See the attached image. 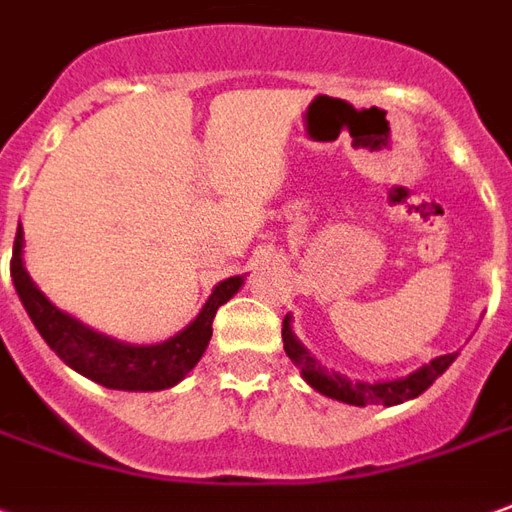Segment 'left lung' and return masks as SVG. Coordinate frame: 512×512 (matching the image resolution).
<instances>
[{"instance_id":"1","label":"left lung","mask_w":512,"mask_h":512,"mask_svg":"<svg viewBox=\"0 0 512 512\" xmlns=\"http://www.w3.org/2000/svg\"><path fill=\"white\" fill-rule=\"evenodd\" d=\"M281 336H284V350L286 355L295 361V366L300 369V375L306 378V383L314 391H320L331 400L347 402V405H400L405 400H413L419 397L422 391H427L436 378H441L449 369V364L458 358V353H447L433 358L430 364L419 366L416 372H411L408 378L386 380V383H361V380H350L339 375V372H328L325 366L308 353L303 344L297 342V336L292 333V322L289 317H284V328H281Z\"/></svg>"}]
</instances>
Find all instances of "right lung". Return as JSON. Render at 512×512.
Instances as JSON below:
<instances>
[{
	"instance_id": "add662e5",
	"label": "right lung",
	"mask_w": 512,
	"mask_h": 512,
	"mask_svg": "<svg viewBox=\"0 0 512 512\" xmlns=\"http://www.w3.org/2000/svg\"><path fill=\"white\" fill-rule=\"evenodd\" d=\"M21 248H24V231L18 223L10 275H13V286L30 314L32 325L43 336V342L49 344L54 353L60 355V361H65L74 372L85 375L99 386L118 391H162L176 386L192 366L201 361L206 344L212 339V322H215L217 308L237 295V289L242 286V275L220 281L206 300V306L201 308V314L168 342L126 344L110 339L104 333H96L93 328L52 306V300L32 284L30 273L24 270V259H21L24 250Z\"/></svg>"
}]
</instances>
